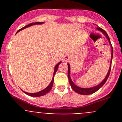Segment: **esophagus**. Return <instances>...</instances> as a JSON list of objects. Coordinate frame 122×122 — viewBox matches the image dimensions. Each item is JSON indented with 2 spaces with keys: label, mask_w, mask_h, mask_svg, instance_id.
Here are the masks:
<instances>
[{
  "label": "esophagus",
  "mask_w": 122,
  "mask_h": 122,
  "mask_svg": "<svg viewBox=\"0 0 122 122\" xmlns=\"http://www.w3.org/2000/svg\"><path fill=\"white\" fill-rule=\"evenodd\" d=\"M70 56H69L68 55H66V56L64 57L63 60H64L65 62H68V60H70Z\"/></svg>",
  "instance_id": "esophagus-1"
}]
</instances>
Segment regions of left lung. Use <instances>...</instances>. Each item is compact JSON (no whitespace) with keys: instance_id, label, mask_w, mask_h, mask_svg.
Returning <instances> with one entry per match:
<instances>
[{"instance_id":"8db88e82","label":"left lung","mask_w":122,"mask_h":122,"mask_svg":"<svg viewBox=\"0 0 122 122\" xmlns=\"http://www.w3.org/2000/svg\"><path fill=\"white\" fill-rule=\"evenodd\" d=\"M97 30H99L101 31V32H103L104 33L105 36H106V38H107V40H109V41L110 44L111 45V48H112V54H111V56H112V57H113V48H112V46L111 43V41H110L109 39V37L108 35L107 34V33L106 32L105 30H104L103 29H102L101 28L99 27H98L97 28ZM112 59H111V66H110L109 68V70L108 73H107V75L106 76V77L104 78V80L103 81L101 82L100 83V84L98 85V86H95V87H92V88H87V89H84V88H81V87H79L77 86H76V85L74 84V83L73 82V81H71V77H70V65L68 63V79H69V82L70 84V86L71 87V88L73 89V90L74 91H75L76 93H79V94H81V95H90V94H92V93H95L99 89L101 88L103 85L105 84V82H106L107 79H108L109 76V74H110V72H111V63H112Z\"/></svg>"}]
</instances>
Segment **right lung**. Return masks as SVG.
Instances as JSON below:
<instances>
[{
  "instance_id": "obj_1",
  "label": "right lung",
  "mask_w": 122,
  "mask_h": 122,
  "mask_svg": "<svg viewBox=\"0 0 122 122\" xmlns=\"http://www.w3.org/2000/svg\"><path fill=\"white\" fill-rule=\"evenodd\" d=\"M43 23V22H32V23H30L29 24L27 25H25V27H24L21 28V29H20L19 30H18V31L17 32H18L19 31L21 30H22V29H25V28H27L28 27L30 26V25H35V24H42ZM60 63H61V62H60L59 63H58L56 65V66H55V68H54V75H53V78H52V81L50 83V84L49 85V86H48V87H46V89H45L44 90H41V91L39 92H37V93H27V92H24L25 94L28 95L29 96H31V97H41V96H43V95H46V93H48V92H49V91H50L52 89V86H53V83H54V75L55 74H56V71H57V69H58V66H59V64Z\"/></svg>"
}]
</instances>
